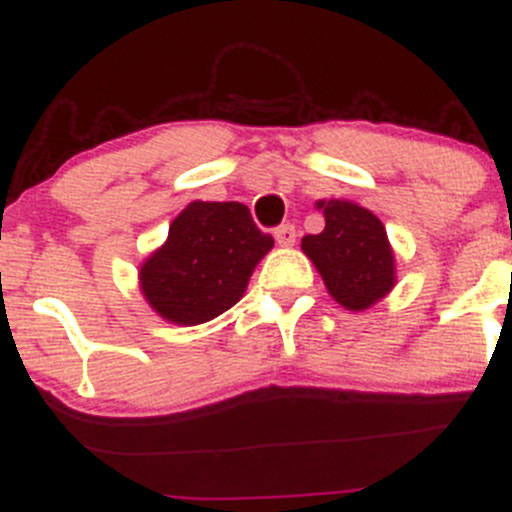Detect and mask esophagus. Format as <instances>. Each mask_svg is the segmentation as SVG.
<instances>
[{
    "instance_id": "obj_1",
    "label": "esophagus",
    "mask_w": 512,
    "mask_h": 512,
    "mask_svg": "<svg viewBox=\"0 0 512 512\" xmlns=\"http://www.w3.org/2000/svg\"><path fill=\"white\" fill-rule=\"evenodd\" d=\"M275 240L280 247H292L294 240H297V230H294V225H280L275 230Z\"/></svg>"
}]
</instances>
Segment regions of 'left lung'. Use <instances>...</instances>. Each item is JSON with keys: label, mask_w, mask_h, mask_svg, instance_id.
Wrapping results in <instances>:
<instances>
[{"label": "left lung", "mask_w": 512, "mask_h": 512, "mask_svg": "<svg viewBox=\"0 0 512 512\" xmlns=\"http://www.w3.org/2000/svg\"><path fill=\"white\" fill-rule=\"evenodd\" d=\"M324 230L302 237V252L322 275L334 302L364 312L396 285V257L386 227L352 200H319Z\"/></svg>", "instance_id": "1"}]
</instances>
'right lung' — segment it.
I'll use <instances>...</instances> for the list:
<instances>
[{
  "mask_svg": "<svg viewBox=\"0 0 512 512\" xmlns=\"http://www.w3.org/2000/svg\"><path fill=\"white\" fill-rule=\"evenodd\" d=\"M272 245V235L260 232L247 205L193 200L138 270L141 294L165 322H210L240 302Z\"/></svg>",
  "mask_w": 512,
  "mask_h": 512,
  "instance_id": "right-lung-1",
  "label": "right lung"
}]
</instances>
